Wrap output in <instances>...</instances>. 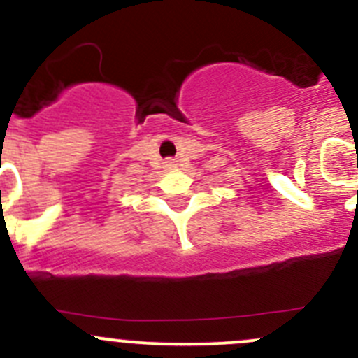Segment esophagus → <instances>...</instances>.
<instances>
[{
	"label": "esophagus",
	"mask_w": 358,
	"mask_h": 358,
	"mask_svg": "<svg viewBox=\"0 0 358 358\" xmlns=\"http://www.w3.org/2000/svg\"><path fill=\"white\" fill-rule=\"evenodd\" d=\"M175 161H168V162H166V168H175Z\"/></svg>",
	"instance_id": "34e87169"
}]
</instances>
